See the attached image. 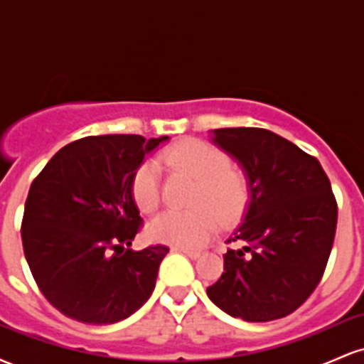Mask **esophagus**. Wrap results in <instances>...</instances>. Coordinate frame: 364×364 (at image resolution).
<instances>
[{"label": "esophagus", "instance_id": "34e87169", "mask_svg": "<svg viewBox=\"0 0 364 364\" xmlns=\"http://www.w3.org/2000/svg\"><path fill=\"white\" fill-rule=\"evenodd\" d=\"M174 252L185 253L188 258H191V260H196V258L200 257V252H193V250H186V248H174Z\"/></svg>", "mask_w": 364, "mask_h": 364}]
</instances>
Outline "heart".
<instances>
[{
  "mask_svg": "<svg viewBox=\"0 0 364 364\" xmlns=\"http://www.w3.org/2000/svg\"><path fill=\"white\" fill-rule=\"evenodd\" d=\"M166 162L198 181L191 210H168L150 220L147 236L156 243L176 248H200L215 235L220 220L236 223L250 200L248 181L229 168L228 154L202 140H186L164 154ZM132 196L141 212H154L161 202V169L156 161H144L133 171ZM218 214L215 215V212Z\"/></svg>",
  "mask_w": 364,
  "mask_h": 364,
  "instance_id": "b5f03b06",
  "label": "heart"
}]
</instances>
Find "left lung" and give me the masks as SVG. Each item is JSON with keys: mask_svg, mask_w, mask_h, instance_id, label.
<instances>
[{"mask_svg": "<svg viewBox=\"0 0 364 364\" xmlns=\"http://www.w3.org/2000/svg\"><path fill=\"white\" fill-rule=\"evenodd\" d=\"M212 141L243 168L250 202L228 243L224 272L207 294L246 321L282 318L310 298L327 267L337 202L320 162L263 128H220Z\"/></svg>", "mask_w": 364, "mask_h": 364, "instance_id": "obj_1", "label": "left lung"}]
</instances>
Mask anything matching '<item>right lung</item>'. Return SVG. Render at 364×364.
Masks as SVG:
<instances>
[{
	"label": "right lung",
	"mask_w": 364,
	"mask_h": 364,
	"mask_svg": "<svg viewBox=\"0 0 364 364\" xmlns=\"http://www.w3.org/2000/svg\"><path fill=\"white\" fill-rule=\"evenodd\" d=\"M168 139L85 136L58 150L32 181L23 253L44 298L68 318L116 323L152 294L169 248H129L141 228L129 185L144 157Z\"/></svg>",
	"instance_id": "right-lung-1"
}]
</instances>
